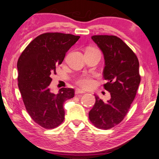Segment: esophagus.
Wrapping results in <instances>:
<instances>
[{
  "instance_id": "esophagus-1",
  "label": "esophagus",
  "mask_w": 159,
  "mask_h": 159,
  "mask_svg": "<svg viewBox=\"0 0 159 159\" xmlns=\"http://www.w3.org/2000/svg\"><path fill=\"white\" fill-rule=\"evenodd\" d=\"M75 94H79V93H85L86 92H85L84 91L81 90V89H77L76 90H75Z\"/></svg>"
}]
</instances>
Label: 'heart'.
<instances>
[{"label":"heart","instance_id":"b5f03b06","mask_svg":"<svg viewBox=\"0 0 159 159\" xmlns=\"http://www.w3.org/2000/svg\"><path fill=\"white\" fill-rule=\"evenodd\" d=\"M76 83L80 86L86 89L91 88V86H93V84H94L93 79L88 75H83L81 76H80L77 79Z\"/></svg>","mask_w":159,"mask_h":159}]
</instances>
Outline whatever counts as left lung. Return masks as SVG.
Listing matches in <instances>:
<instances>
[{"label": "left lung", "instance_id": "8db88e82", "mask_svg": "<svg viewBox=\"0 0 159 159\" xmlns=\"http://www.w3.org/2000/svg\"><path fill=\"white\" fill-rule=\"evenodd\" d=\"M91 39L104 55V89L111 99L104 102L95 96L96 102L89 111L91 122L107 129L118 125L127 115L140 83L139 62L133 50L116 36L94 35Z\"/></svg>", "mask_w": 159, "mask_h": 159}]
</instances>
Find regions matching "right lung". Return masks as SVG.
Segmentation results:
<instances>
[{
	"label": "right lung",
	"instance_id": "1",
	"mask_svg": "<svg viewBox=\"0 0 159 159\" xmlns=\"http://www.w3.org/2000/svg\"><path fill=\"white\" fill-rule=\"evenodd\" d=\"M79 38L70 34L44 33L32 40L18 60V86L26 111L36 123L46 129L62 123L64 102L74 97V89L70 88L52 93L50 75L56 73L57 65Z\"/></svg>",
	"mask_w": 159,
	"mask_h": 159
}]
</instances>
